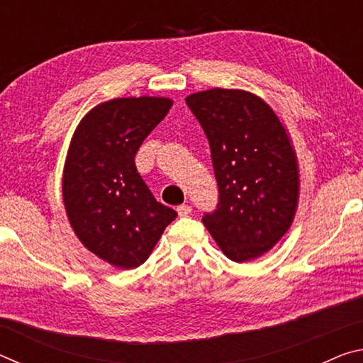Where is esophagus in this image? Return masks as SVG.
<instances>
[{"label":"esophagus","instance_id":"obj_1","mask_svg":"<svg viewBox=\"0 0 363 363\" xmlns=\"http://www.w3.org/2000/svg\"><path fill=\"white\" fill-rule=\"evenodd\" d=\"M190 213H192V206H190V205H179V206H177V214H179V216H189Z\"/></svg>","mask_w":363,"mask_h":363}]
</instances>
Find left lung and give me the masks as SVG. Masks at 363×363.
Instances as JSON below:
<instances>
[{"instance_id": "obj_1", "label": "left lung", "mask_w": 363, "mask_h": 363, "mask_svg": "<svg viewBox=\"0 0 363 363\" xmlns=\"http://www.w3.org/2000/svg\"><path fill=\"white\" fill-rule=\"evenodd\" d=\"M186 104L211 149L219 201L203 224L229 259L251 261L274 247L294 219L298 160L266 102L240 89H208Z\"/></svg>"}]
</instances>
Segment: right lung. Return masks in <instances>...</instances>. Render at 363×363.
I'll return each mask as SVG.
<instances>
[{
  "instance_id": "right-lung-1",
  "label": "right lung",
  "mask_w": 363,
  "mask_h": 363,
  "mask_svg": "<svg viewBox=\"0 0 363 363\" xmlns=\"http://www.w3.org/2000/svg\"><path fill=\"white\" fill-rule=\"evenodd\" d=\"M171 106L167 97L112 99L73 134L62 181L67 216L84 247L118 269L140 266L177 216L155 200L134 163Z\"/></svg>"
}]
</instances>
